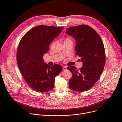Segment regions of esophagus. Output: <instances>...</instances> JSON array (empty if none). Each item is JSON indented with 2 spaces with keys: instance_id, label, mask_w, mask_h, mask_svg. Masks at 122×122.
<instances>
[{
  "instance_id": "1",
  "label": "esophagus",
  "mask_w": 122,
  "mask_h": 122,
  "mask_svg": "<svg viewBox=\"0 0 122 122\" xmlns=\"http://www.w3.org/2000/svg\"><path fill=\"white\" fill-rule=\"evenodd\" d=\"M62 69H63V70H64V71L66 70H67V66H63Z\"/></svg>"
}]
</instances>
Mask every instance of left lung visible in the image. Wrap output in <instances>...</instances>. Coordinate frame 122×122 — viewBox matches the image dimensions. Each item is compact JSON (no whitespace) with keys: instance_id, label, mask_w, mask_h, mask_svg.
Listing matches in <instances>:
<instances>
[{"instance_id":"left-lung-1","label":"left lung","mask_w":122,"mask_h":122,"mask_svg":"<svg viewBox=\"0 0 122 122\" xmlns=\"http://www.w3.org/2000/svg\"><path fill=\"white\" fill-rule=\"evenodd\" d=\"M65 33L75 40L76 55L81 58L82 62L79 70L75 66L67 67L72 73L69 87L77 92L87 91L94 86L104 70L106 62L104 44L96 31L87 25L68 28Z\"/></svg>"}]
</instances>
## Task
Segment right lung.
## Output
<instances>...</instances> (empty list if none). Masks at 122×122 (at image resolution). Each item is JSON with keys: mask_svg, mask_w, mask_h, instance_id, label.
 <instances>
[{"mask_svg": "<svg viewBox=\"0 0 122 122\" xmlns=\"http://www.w3.org/2000/svg\"><path fill=\"white\" fill-rule=\"evenodd\" d=\"M63 28V27L36 26L24 35L18 45L16 53L18 66L27 85L36 91L51 90L55 77L62 70L59 64L51 66L44 63L43 56L48 51L51 41Z\"/></svg>", "mask_w": 122, "mask_h": 122, "instance_id": "right-lung-1", "label": "right lung"}]
</instances>
